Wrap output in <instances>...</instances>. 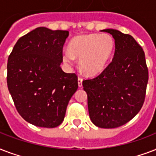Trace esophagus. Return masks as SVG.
Returning <instances> with one entry per match:
<instances>
[{
    "label": "esophagus",
    "instance_id": "1",
    "mask_svg": "<svg viewBox=\"0 0 156 156\" xmlns=\"http://www.w3.org/2000/svg\"><path fill=\"white\" fill-rule=\"evenodd\" d=\"M78 87H83V78H81V77H78Z\"/></svg>",
    "mask_w": 156,
    "mask_h": 156
}]
</instances>
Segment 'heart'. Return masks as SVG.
<instances>
[{"label": "heart", "instance_id": "obj_1", "mask_svg": "<svg viewBox=\"0 0 156 156\" xmlns=\"http://www.w3.org/2000/svg\"><path fill=\"white\" fill-rule=\"evenodd\" d=\"M115 42L108 34L78 35L71 40L69 51L63 53V61L73 64L79 58L81 69L89 75H95L105 68L113 53Z\"/></svg>", "mask_w": 156, "mask_h": 156}]
</instances>
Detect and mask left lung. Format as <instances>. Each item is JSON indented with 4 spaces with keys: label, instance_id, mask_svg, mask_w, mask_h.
<instances>
[{
    "label": "left lung",
    "instance_id": "1",
    "mask_svg": "<svg viewBox=\"0 0 156 156\" xmlns=\"http://www.w3.org/2000/svg\"><path fill=\"white\" fill-rule=\"evenodd\" d=\"M115 40L112 61L95 78L83 80L89 116L100 128H117L132 120L145 100L148 69L145 53L130 35L103 30Z\"/></svg>",
    "mask_w": 156,
    "mask_h": 156
}]
</instances>
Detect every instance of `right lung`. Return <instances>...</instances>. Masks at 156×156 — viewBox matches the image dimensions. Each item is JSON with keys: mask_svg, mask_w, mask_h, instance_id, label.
Instances as JSON below:
<instances>
[{"mask_svg": "<svg viewBox=\"0 0 156 156\" xmlns=\"http://www.w3.org/2000/svg\"><path fill=\"white\" fill-rule=\"evenodd\" d=\"M68 35V30L38 27L21 37L9 56L8 89L18 113L35 126L61 125L78 87L76 73L60 66Z\"/></svg>", "mask_w": 156, "mask_h": 156, "instance_id": "obj_1", "label": "right lung"}]
</instances>
